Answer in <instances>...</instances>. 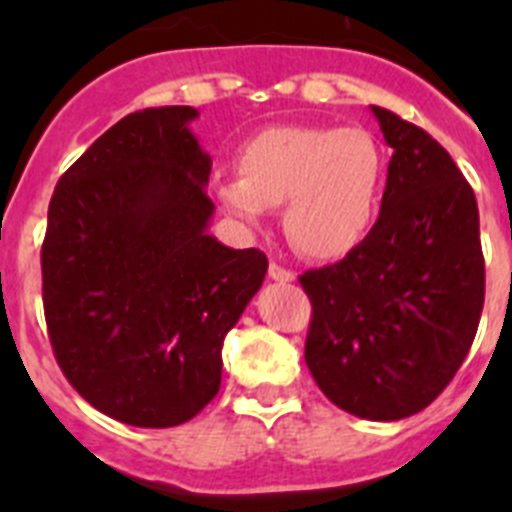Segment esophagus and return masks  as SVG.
Returning <instances> with one entry per match:
<instances>
[{
	"label": "esophagus",
	"instance_id": "1",
	"mask_svg": "<svg viewBox=\"0 0 512 512\" xmlns=\"http://www.w3.org/2000/svg\"><path fill=\"white\" fill-rule=\"evenodd\" d=\"M269 279H274V282H282V284L295 282V271L284 269L282 264H277V261H271V264H269Z\"/></svg>",
	"mask_w": 512,
	"mask_h": 512
}]
</instances>
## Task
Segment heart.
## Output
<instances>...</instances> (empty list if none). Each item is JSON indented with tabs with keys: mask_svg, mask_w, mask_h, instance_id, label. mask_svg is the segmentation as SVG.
I'll list each match as a JSON object with an SVG mask.
<instances>
[{
	"mask_svg": "<svg viewBox=\"0 0 512 512\" xmlns=\"http://www.w3.org/2000/svg\"><path fill=\"white\" fill-rule=\"evenodd\" d=\"M387 194V158L372 133L336 125H279L246 140L238 176L220 179L225 215L259 228L282 207L289 243L315 261L354 253L372 235Z\"/></svg>",
	"mask_w": 512,
	"mask_h": 512,
	"instance_id": "1",
	"label": "heart"
}]
</instances>
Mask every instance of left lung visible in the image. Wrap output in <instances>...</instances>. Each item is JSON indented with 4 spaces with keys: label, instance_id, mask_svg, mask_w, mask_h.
Segmentation results:
<instances>
[{
    "label": "left lung",
    "instance_id": "obj_1",
    "mask_svg": "<svg viewBox=\"0 0 512 512\" xmlns=\"http://www.w3.org/2000/svg\"><path fill=\"white\" fill-rule=\"evenodd\" d=\"M387 194L372 235L305 271V361L333 405L366 420L420 413L459 372L485 305L479 212L449 151L384 107Z\"/></svg>",
    "mask_w": 512,
    "mask_h": 512
}]
</instances>
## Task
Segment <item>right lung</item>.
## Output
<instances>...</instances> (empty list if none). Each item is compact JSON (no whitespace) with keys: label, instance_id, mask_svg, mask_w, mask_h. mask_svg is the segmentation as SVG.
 Here are the masks:
<instances>
[{"label":"right lung","instance_id":"1","mask_svg":"<svg viewBox=\"0 0 512 512\" xmlns=\"http://www.w3.org/2000/svg\"><path fill=\"white\" fill-rule=\"evenodd\" d=\"M194 107L122 117L58 179L43 307L61 372L99 413L138 428L187 423L220 390L223 341L261 289L259 248L207 233L212 158Z\"/></svg>","mask_w":512,"mask_h":512}]
</instances>
